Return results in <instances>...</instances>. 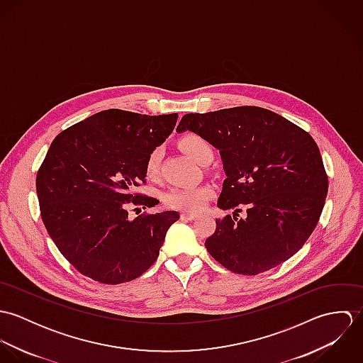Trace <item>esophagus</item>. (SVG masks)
<instances>
[{
    "label": "esophagus",
    "mask_w": 363,
    "mask_h": 363,
    "mask_svg": "<svg viewBox=\"0 0 363 363\" xmlns=\"http://www.w3.org/2000/svg\"><path fill=\"white\" fill-rule=\"evenodd\" d=\"M182 219H184V220H193V219H196L199 215L197 213H194V212H187V211H184V212H182Z\"/></svg>",
    "instance_id": "34e87169"
}]
</instances>
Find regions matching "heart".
Returning <instances> with one entry per match:
<instances>
[{
	"label": "heart",
	"instance_id": "b5f03b06",
	"mask_svg": "<svg viewBox=\"0 0 363 363\" xmlns=\"http://www.w3.org/2000/svg\"><path fill=\"white\" fill-rule=\"evenodd\" d=\"M182 150L191 156L197 163L203 164L211 156L213 151L207 141L199 135L189 134L180 140ZM162 160V151L155 148L150 152L145 160V174L150 179H155L159 174ZM212 196V190L207 186H193V187H173L170 189L163 200L167 207L183 209L187 212H196L204 207L208 199Z\"/></svg>",
	"mask_w": 363,
	"mask_h": 363
}]
</instances>
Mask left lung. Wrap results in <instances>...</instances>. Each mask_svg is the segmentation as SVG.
<instances>
[{"label": "left lung", "instance_id": "8db88e82", "mask_svg": "<svg viewBox=\"0 0 363 363\" xmlns=\"http://www.w3.org/2000/svg\"><path fill=\"white\" fill-rule=\"evenodd\" d=\"M191 131L219 150L226 179L208 253L225 268L257 275L291 259L309 239L325 203L328 177L314 140L285 117L257 106L184 114ZM248 216L238 218L239 206Z\"/></svg>", "mask_w": 363, "mask_h": 363}]
</instances>
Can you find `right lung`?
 Wrapping results in <instances>:
<instances>
[{
	"label": "right lung",
	"instance_id": "right-lung-1",
	"mask_svg": "<svg viewBox=\"0 0 363 363\" xmlns=\"http://www.w3.org/2000/svg\"><path fill=\"white\" fill-rule=\"evenodd\" d=\"M177 117L108 108L54 138L36 176L40 213L60 253L81 274L117 285L155 262L179 213L131 220L128 207L154 206L152 197L134 190L145 183V160L172 134Z\"/></svg>",
	"mask_w": 363,
	"mask_h": 363
}]
</instances>
